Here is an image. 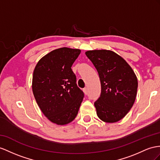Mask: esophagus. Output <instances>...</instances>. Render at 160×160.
Listing matches in <instances>:
<instances>
[{"instance_id":"obj_1","label":"esophagus","mask_w":160,"mask_h":160,"mask_svg":"<svg viewBox=\"0 0 160 160\" xmlns=\"http://www.w3.org/2000/svg\"><path fill=\"white\" fill-rule=\"evenodd\" d=\"M83 91H84V92L85 95H87V92H88V90H87V87L84 88H83Z\"/></svg>"}]
</instances>
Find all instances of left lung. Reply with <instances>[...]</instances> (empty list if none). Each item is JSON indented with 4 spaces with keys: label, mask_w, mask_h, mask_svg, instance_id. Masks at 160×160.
I'll return each instance as SVG.
<instances>
[{
    "label": "left lung",
    "mask_w": 160,
    "mask_h": 160,
    "mask_svg": "<svg viewBox=\"0 0 160 160\" xmlns=\"http://www.w3.org/2000/svg\"><path fill=\"white\" fill-rule=\"evenodd\" d=\"M85 54L97 69L101 81V95L94 103L98 117L108 123L122 120L136 99L138 81L134 71L112 51H88Z\"/></svg>",
    "instance_id": "8db88e82"
}]
</instances>
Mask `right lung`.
<instances>
[{
    "mask_svg": "<svg viewBox=\"0 0 160 160\" xmlns=\"http://www.w3.org/2000/svg\"><path fill=\"white\" fill-rule=\"evenodd\" d=\"M80 52L67 47L56 49L38 61L33 73L36 103L44 115L58 125L75 119L84 96L71 68Z\"/></svg>",
    "mask_w": 160,
    "mask_h": 160,
    "instance_id": "right-lung-1",
    "label": "right lung"
}]
</instances>
